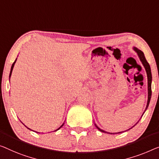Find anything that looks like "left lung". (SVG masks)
<instances>
[{
  "label": "left lung",
  "instance_id": "obj_1",
  "mask_svg": "<svg viewBox=\"0 0 159 159\" xmlns=\"http://www.w3.org/2000/svg\"><path fill=\"white\" fill-rule=\"evenodd\" d=\"M134 51L136 52L137 54H138V56L139 57V59H140V61H141L142 64H143V66H144V68H145L146 69V73H147V78H148V101H147V105H146V108L145 109V111H146V109H147L148 106L149 105V103H150V101H151V81H152V75H151V68H150V65L148 64V63L147 62V61H146V59L145 58V56H144V54L143 52H142L141 50L138 49L137 48H136V47H134ZM145 112H143V113ZM143 113L142 114V116L143 115ZM139 121L136 123V124H135L134 126V127L135 125H136L137 124H138ZM95 125H96L97 129H98L99 131H101V132H103V133H107V134H115L114 133H108V132H106L105 131H103V130L101 129L100 128H98L97 125L95 124ZM133 127H131V129H132ZM128 129V130H129ZM124 132V131H122ZM122 132H118V134H120V133H122ZM116 134H117V133H116Z\"/></svg>",
  "mask_w": 159,
  "mask_h": 159
}]
</instances>
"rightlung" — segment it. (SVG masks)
I'll use <instances>...</instances> for the list:
<instances>
[{"label": "right lung", "instance_id": "add662e5", "mask_svg": "<svg viewBox=\"0 0 159 159\" xmlns=\"http://www.w3.org/2000/svg\"><path fill=\"white\" fill-rule=\"evenodd\" d=\"M16 60L15 61H14V63H13V64H12V66H11V72H10V75H9V77H11V73H12V70H13V67H14V65H15V63H16ZM21 123H22V122H21ZM22 124H23V123H22ZM23 125H24V124H23ZM63 124L62 125H61V126L60 127V128H58V129H57V130H56V131H58V129H61V127H62L63 126ZM25 127H26L27 128V129H28V128L26 126V125H25ZM30 130H31V129H30ZM37 133H39V132H37Z\"/></svg>", "mask_w": 159, "mask_h": 159}]
</instances>
